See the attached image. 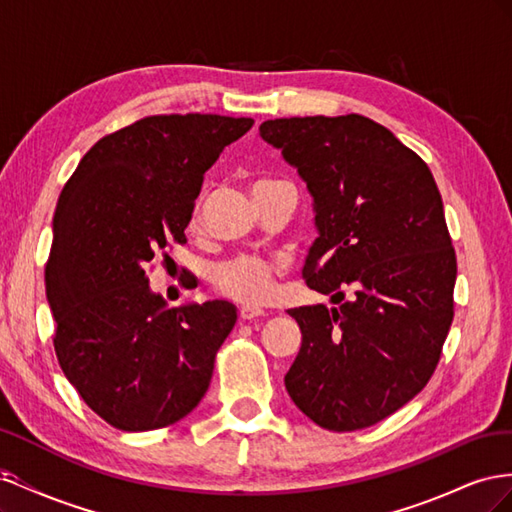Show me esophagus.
<instances>
[{
    "label": "esophagus",
    "instance_id": "obj_1",
    "mask_svg": "<svg viewBox=\"0 0 512 512\" xmlns=\"http://www.w3.org/2000/svg\"><path fill=\"white\" fill-rule=\"evenodd\" d=\"M239 316H241V320H254V318L265 316V309H260L256 305H241Z\"/></svg>",
    "mask_w": 512,
    "mask_h": 512
}]
</instances>
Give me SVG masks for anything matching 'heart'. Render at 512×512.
Returning a JSON list of instances; mask_svg holds the SVG:
<instances>
[{
  "mask_svg": "<svg viewBox=\"0 0 512 512\" xmlns=\"http://www.w3.org/2000/svg\"><path fill=\"white\" fill-rule=\"evenodd\" d=\"M262 183H271L269 179H260L254 183V188ZM192 228L198 226V211H194ZM275 267L269 260L256 256H237L224 262H218L211 269V282L224 297H230L243 303H260L269 297L273 284Z\"/></svg>",
  "mask_w": 512,
  "mask_h": 512,
  "instance_id": "1",
  "label": "heart"
}]
</instances>
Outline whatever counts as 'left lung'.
<instances>
[{"label": "left lung", "mask_w": 512, "mask_h": 512, "mask_svg": "<svg viewBox=\"0 0 512 512\" xmlns=\"http://www.w3.org/2000/svg\"><path fill=\"white\" fill-rule=\"evenodd\" d=\"M260 136L314 198L303 277L335 303L288 309L303 342L286 391L329 431L376 425L423 391L453 322L457 258L438 185L363 115L271 119Z\"/></svg>", "instance_id": "1"}]
</instances>
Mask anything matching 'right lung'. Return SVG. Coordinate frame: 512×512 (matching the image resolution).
Segmentation results:
<instances>
[{
	"label": "right lung",
	"mask_w": 512,
	"mask_h": 512,
	"mask_svg": "<svg viewBox=\"0 0 512 512\" xmlns=\"http://www.w3.org/2000/svg\"><path fill=\"white\" fill-rule=\"evenodd\" d=\"M252 126L200 113L138 119L100 138L59 194L44 269L57 361L85 404L121 431L173 425L209 389L235 305L168 309L145 269L185 243L205 173Z\"/></svg>",
	"instance_id": "obj_1"
}]
</instances>
